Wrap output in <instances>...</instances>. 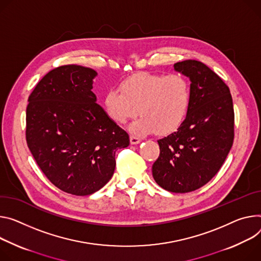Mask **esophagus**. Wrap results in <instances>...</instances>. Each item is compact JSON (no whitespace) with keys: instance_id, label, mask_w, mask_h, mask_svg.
Segmentation results:
<instances>
[{"instance_id":"1","label":"esophagus","mask_w":261,"mask_h":261,"mask_svg":"<svg viewBox=\"0 0 261 261\" xmlns=\"http://www.w3.org/2000/svg\"><path fill=\"white\" fill-rule=\"evenodd\" d=\"M140 141H141V139L139 137L134 136V135L130 136V143H131V145H137V144L140 143Z\"/></svg>"}]
</instances>
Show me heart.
<instances>
[{"instance_id": "1", "label": "heart", "mask_w": 261, "mask_h": 261, "mask_svg": "<svg viewBox=\"0 0 261 261\" xmlns=\"http://www.w3.org/2000/svg\"><path fill=\"white\" fill-rule=\"evenodd\" d=\"M110 89L104 98L106 112L117 124L141 113L130 130L138 134L174 132L184 121L192 99L189 81L181 75L139 73Z\"/></svg>"}]
</instances>
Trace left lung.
<instances>
[{
	"mask_svg": "<svg viewBox=\"0 0 261 261\" xmlns=\"http://www.w3.org/2000/svg\"><path fill=\"white\" fill-rule=\"evenodd\" d=\"M191 80L192 99L176 132L158 141L152 167L156 183L171 193H189L220 171L233 144L234 110L229 87L206 64L184 60L174 64Z\"/></svg>",
	"mask_w": 261,
	"mask_h": 261,
	"instance_id": "8db88e82",
	"label": "left lung"
}]
</instances>
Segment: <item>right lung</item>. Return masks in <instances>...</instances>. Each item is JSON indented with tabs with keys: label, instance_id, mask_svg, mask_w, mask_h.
I'll use <instances>...</instances> for the list:
<instances>
[{
	"label": "right lung",
	"instance_id": "obj_1",
	"mask_svg": "<svg viewBox=\"0 0 261 261\" xmlns=\"http://www.w3.org/2000/svg\"><path fill=\"white\" fill-rule=\"evenodd\" d=\"M96 76L81 65L56 67L28 99V148L45 177L75 196L101 189L113 175L115 152L130 144L128 133L96 103Z\"/></svg>",
	"mask_w": 261,
	"mask_h": 261
}]
</instances>
